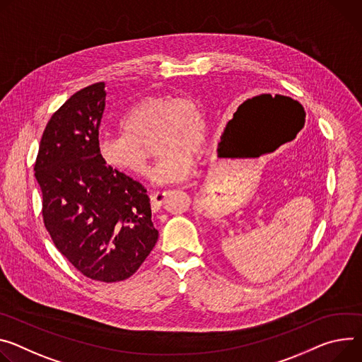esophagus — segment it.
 <instances>
[{"label": "esophagus", "mask_w": 362, "mask_h": 362, "mask_svg": "<svg viewBox=\"0 0 362 362\" xmlns=\"http://www.w3.org/2000/svg\"><path fill=\"white\" fill-rule=\"evenodd\" d=\"M166 196H168V192H156V193H151V196H150V199H151V209H153L154 212H157V211L161 208L164 199H166Z\"/></svg>", "instance_id": "obj_1"}]
</instances>
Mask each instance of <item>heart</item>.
<instances>
[{
	"instance_id": "obj_1",
	"label": "heart",
	"mask_w": 362,
	"mask_h": 362,
	"mask_svg": "<svg viewBox=\"0 0 362 362\" xmlns=\"http://www.w3.org/2000/svg\"><path fill=\"white\" fill-rule=\"evenodd\" d=\"M121 133L103 134L98 156L107 168L133 176H148L143 144L153 134L151 147L160 154L154 179L176 183L194 169V153L205 148L208 124L202 108L189 96H147L131 107L119 121Z\"/></svg>"
}]
</instances>
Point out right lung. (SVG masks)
Instances as JSON below:
<instances>
[{"mask_svg": "<svg viewBox=\"0 0 362 362\" xmlns=\"http://www.w3.org/2000/svg\"><path fill=\"white\" fill-rule=\"evenodd\" d=\"M105 83L89 85L49 119L35 164L43 221L56 248L83 276H133L157 243L147 190L98 156Z\"/></svg>", "mask_w": 362, "mask_h": 362, "instance_id": "add662e5", "label": "right lung"}]
</instances>
